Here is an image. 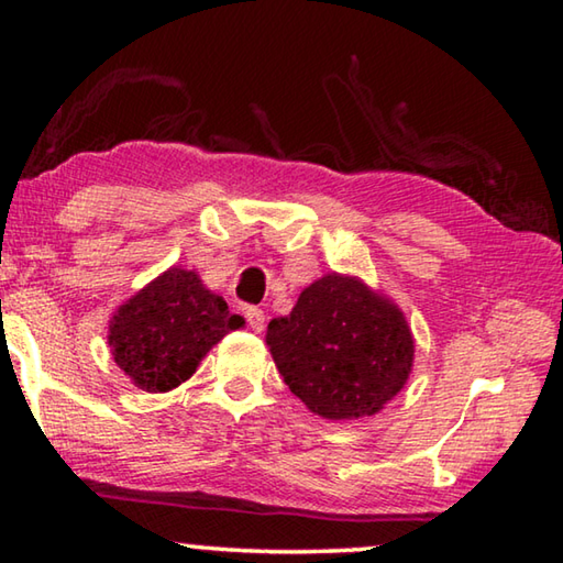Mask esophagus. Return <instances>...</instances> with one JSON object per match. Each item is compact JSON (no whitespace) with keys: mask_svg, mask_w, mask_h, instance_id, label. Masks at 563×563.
I'll return each instance as SVG.
<instances>
[{"mask_svg":"<svg viewBox=\"0 0 563 563\" xmlns=\"http://www.w3.org/2000/svg\"><path fill=\"white\" fill-rule=\"evenodd\" d=\"M245 312V320H247V328H251L253 332H261L265 328V316L261 308H253V305H247V308L243 310Z\"/></svg>","mask_w":563,"mask_h":563,"instance_id":"34e87169","label":"esophagus"}]
</instances>
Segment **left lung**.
<instances>
[{"instance_id": "8db88e82", "label": "left lung", "mask_w": 563, "mask_h": 563, "mask_svg": "<svg viewBox=\"0 0 563 563\" xmlns=\"http://www.w3.org/2000/svg\"><path fill=\"white\" fill-rule=\"evenodd\" d=\"M265 340L290 393L325 419L379 412L415 357L397 305L338 273L305 288L290 316L268 322Z\"/></svg>"}]
</instances>
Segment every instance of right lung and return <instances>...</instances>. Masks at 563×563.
Here are the masks:
<instances>
[{
	"label": "right lung",
	"mask_w": 563,
	"mask_h": 563,
	"mask_svg": "<svg viewBox=\"0 0 563 563\" xmlns=\"http://www.w3.org/2000/svg\"><path fill=\"white\" fill-rule=\"evenodd\" d=\"M243 325L194 271L170 268L121 305L109 325V345L133 385L168 393L196 373L218 340Z\"/></svg>",
	"instance_id": "obj_1"
}]
</instances>
